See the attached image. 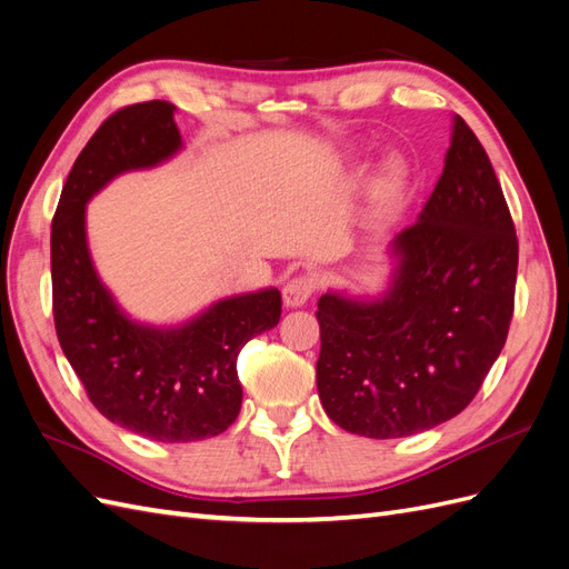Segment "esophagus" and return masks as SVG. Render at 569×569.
Here are the masks:
<instances>
[{"label":"esophagus","instance_id":"34e87169","mask_svg":"<svg viewBox=\"0 0 569 569\" xmlns=\"http://www.w3.org/2000/svg\"><path fill=\"white\" fill-rule=\"evenodd\" d=\"M316 291V282L313 278H308V274H299V278L289 280L282 289V299H284V306L287 308H299L303 306L308 299H311V295Z\"/></svg>","mask_w":569,"mask_h":569}]
</instances>
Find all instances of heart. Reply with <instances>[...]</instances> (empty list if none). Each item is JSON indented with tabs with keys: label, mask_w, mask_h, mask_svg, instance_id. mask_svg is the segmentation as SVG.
<instances>
[{
	"label": "heart",
	"mask_w": 569,
	"mask_h": 569,
	"mask_svg": "<svg viewBox=\"0 0 569 569\" xmlns=\"http://www.w3.org/2000/svg\"><path fill=\"white\" fill-rule=\"evenodd\" d=\"M403 182H406V166H403V161L396 159V157H389L380 166V173H377V194H380V197H391L393 192H399Z\"/></svg>",
	"instance_id": "heart-1"
}]
</instances>
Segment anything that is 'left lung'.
<instances>
[{
    "label": "left lung",
    "mask_w": 569,
    "mask_h": 569,
    "mask_svg": "<svg viewBox=\"0 0 569 569\" xmlns=\"http://www.w3.org/2000/svg\"><path fill=\"white\" fill-rule=\"evenodd\" d=\"M389 253L385 295L327 291L316 313L320 403L341 429L370 439L456 418L508 337L518 237L487 151L460 116L432 197Z\"/></svg>",
    "instance_id": "8db88e82"
}]
</instances>
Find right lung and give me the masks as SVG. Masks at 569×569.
Returning <instances> with one entry per match:
<instances>
[{"mask_svg":"<svg viewBox=\"0 0 569 569\" xmlns=\"http://www.w3.org/2000/svg\"><path fill=\"white\" fill-rule=\"evenodd\" d=\"M176 107L153 99L109 116L84 144L51 220L57 337L94 408L153 441H201L237 420V356L280 322L274 287L211 303L176 327L132 320L94 270L84 206L116 176L153 168L182 149Z\"/></svg>","mask_w":569,"mask_h":569,"instance_id":"right-lung-1","label":"right lung"}]
</instances>
